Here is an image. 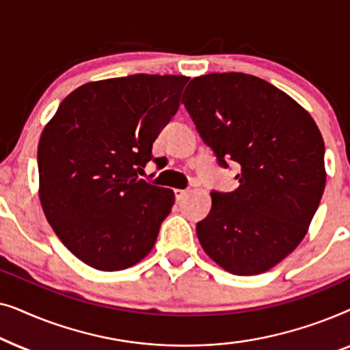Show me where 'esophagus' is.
Returning <instances> with one entry per match:
<instances>
[{
  "mask_svg": "<svg viewBox=\"0 0 350 350\" xmlns=\"http://www.w3.org/2000/svg\"><path fill=\"white\" fill-rule=\"evenodd\" d=\"M174 193H175V198H176V200H178V202H180V200H181V199H185V196L188 194V189H175Z\"/></svg>",
  "mask_w": 350,
  "mask_h": 350,
  "instance_id": "esophagus-1",
  "label": "esophagus"
}]
</instances>
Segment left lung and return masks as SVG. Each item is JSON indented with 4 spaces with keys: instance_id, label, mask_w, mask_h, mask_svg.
<instances>
[{
    "instance_id": "left-lung-1",
    "label": "left lung",
    "mask_w": 350,
    "mask_h": 350,
    "mask_svg": "<svg viewBox=\"0 0 350 350\" xmlns=\"http://www.w3.org/2000/svg\"><path fill=\"white\" fill-rule=\"evenodd\" d=\"M219 164L241 165L239 188L212 193L196 232L204 252L236 275H256L290 255L308 234L327 172L312 116L265 79L245 73L194 78L183 100Z\"/></svg>"
}]
</instances>
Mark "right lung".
Here are the masks:
<instances>
[{"label": "right lung", "instance_id": "add662e5", "mask_svg": "<svg viewBox=\"0 0 350 350\" xmlns=\"http://www.w3.org/2000/svg\"><path fill=\"white\" fill-rule=\"evenodd\" d=\"M188 81L145 73L92 81L66 95L46 124L38 145L42 212L94 269H127L154 247L175 193L138 174Z\"/></svg>", "mask_w": 350, "mask_h": 350}]
</instances>
